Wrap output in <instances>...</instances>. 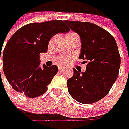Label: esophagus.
<instances>
[{"label": "esophagus", "mask_w": 129, "mask_h": 129, "mask_svg": "<svg viewBox=\"0 0 129 129\" xmlns=\"http://www.w3.org/2000/svg\"><path fill=\"white\" fill-rule=\"evenodd\" d=\"M64 68V66H59L58 67V69H59V70H62Z\"/></svg>", "instance_id": "34e87169"}]
</instances>
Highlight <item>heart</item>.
Segmentation results:
<instances>
[{"mask_svg":"<svg viewBox=\"0 0 129 129\" xmlns=\"http://www.w3.org/2000/svg\"><path fill=\"white\" fill-rule=\"evenodd\" d=\"M75 35H77V34L75 33H69L66 35V37H71V36H75ZM61 61H62V62L65 61V59H61Z\"/></svg>","mask_w":129,"mask_h":129,"instance_id":"1","label":"heart"}]
</instances>
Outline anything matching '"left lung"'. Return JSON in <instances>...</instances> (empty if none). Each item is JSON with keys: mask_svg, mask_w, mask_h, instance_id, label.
I'll use <instances>...</instances> for the list:
<instances>
[{"mask_svg": "<svg viewBox=\"0 0 129 129\" xmlns=\"http://www.w3.org/2000/svg\"><path fill=\"white\" fill-rule=\"evenodd\" d=\"M64 22L79 34L81 39L79 58L87 62L85 72L73 68L74 74L67 81L69 93L83 104L95 103L108 93L118 75L121 57L116 42L110 33L94 23Z\"/></svg>", "mask_w": 129, "mask_h": 129, "instance_id": "obj_1", "label": "left lung"}]
</instances>
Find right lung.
<instances>
[{"mask_svg": "<svg viewBox=\"0 0 129 129\" xmlns=\"http://www.w3.org/2000/svg\"><path fill=\"white\" fill-rule=\"evenodd\" d=\"M69 31L64 21H49L25 25L11 37L3 50V70L16 91L28 98H37L47 91L58 67H40L39 54L47 52L53 36Z\"/></svg>", "mask_w": 129, "mask_h": 129, "instance_id": "obj_1", "label": "right lung"}]
</instances>
